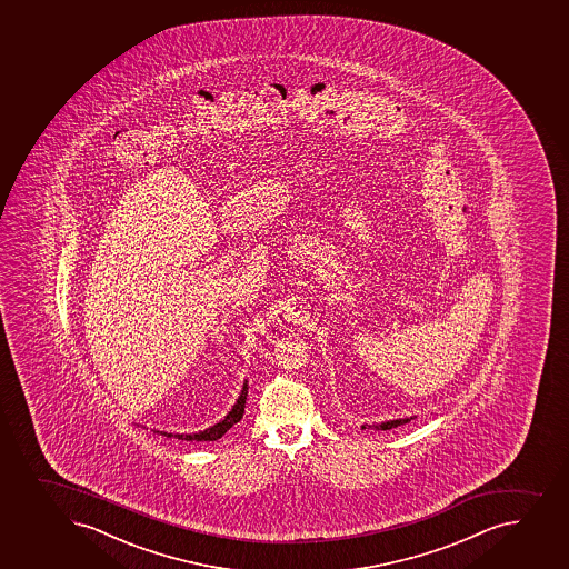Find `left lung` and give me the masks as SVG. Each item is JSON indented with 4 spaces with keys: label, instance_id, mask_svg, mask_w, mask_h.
<instances>
[{
    "label": "left lung",
    "instance_id": "obj_1",
    "mask_svg": "<svg viewBox=\"0 0 569 569\" xmlns=\"http://www.w3.org/2000/svg\"><path fill=\"white\" fill-rule=\"evenodd\" d=\"M410 419H397V421L382 422V425H377V427L375 428H378V430H389V428L400 427V425H405V422L410 421Z\"/></svg>",
    "mask_w": 569,
    "mask_h": 569
}]
</instances>
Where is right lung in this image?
I'll list each match as a JSON object with an SVG mask.
<instances>
[{
    "label": "right lung",
    "instance_id": "1",
    "mask_svg": "<svg viewBox=\"0 0 569 569\" xmlns=\"http://www.w3.org/2000/svg\"><path fill=\"white\" fill-rule=\"evenodd\" d=\"M247 395L248 388L247 383L242 386L241 397L237 399V405L231 408L230 413L222 419V421L217 422L214 427L208 428V430H203V432L198 433H176V438L178 439H187V441H217V439L222 438L228 430H230L236 422L241 421L242 413H244V405H247ZM172 436V433H169Z\"/></svg>",
    "mask_w": 569,
    "mask_h": 569
}]
</instances>
